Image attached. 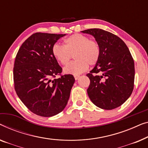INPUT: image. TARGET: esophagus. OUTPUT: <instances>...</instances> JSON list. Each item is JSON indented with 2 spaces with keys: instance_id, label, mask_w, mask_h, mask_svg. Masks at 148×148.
<instances>
[{
  "instance_id": "esophagus-1",
  "label": "esophagus",
  "mask_w": 148,
  "mask_h": 148,
  "mask_svg": "<svg viewBox=\"0 0 148 148\" xmlns=\"http://www.w3.org/2000/svg\"><path fill=\"white\" fill-rule=\"evenodd\" d=\"M74 78H75V80H78L79 77H80V76H79V75H74Z\"/></svg>"
}]
</instances>
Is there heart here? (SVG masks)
Listing matches in <instances>:
<instances>
[{
  "mask_svg": "<svg viewBox=\"0 0 148 148\" xmlns=\"http://www.w3.org/2000/svg\"><path fill=\"white\" fill-rule=\"evenodd\" d=\"M54 58L66 66L74 55V62L64 68L65 74L77 75L88 69V64L94 66L99 62L101 50L97 41L86 35L75 33L64 39V45L54 44L51 49Z\"/></svg>",
  "mask_w": 148,
  "mask_h": 148,
  "instance_id": "obj_1",
  "label": "heart"
}]
</instances>
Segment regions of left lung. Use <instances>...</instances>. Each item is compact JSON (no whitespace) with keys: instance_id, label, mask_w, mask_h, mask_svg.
<instances>
[{"instance_id":"left-lung-1","label":"left lung","mask_w":148,"mask_h":148,"mask_svg":"<svg viewBox=\"0 0 148 148\" xmlns=\"http://www.w3.org/2000/svg\"><path fill=\"white\" fill-rule=\"evenodd\" d=\"M82 32L94 36L101 50L99 62L86 74L90 81L87 89L88 97L101 109L119 107L134 90L135 66L132 54L124 41L113 33L101 29Z\"/></svg>"}]
</instances>
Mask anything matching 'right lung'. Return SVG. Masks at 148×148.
Instances as JSON below:
<instances>
[{"label": "right lung", "instance_id": "obj_1", "mask_svg": "<svg viewBox=\"0 0 148 148\" xmlns=\"http://www.w3.org/2000/svg\"><path fill=\"white\" fill-rule=\"evenodd\" d=\"M65 34L35 33L16 53L13 68L14 90L29 110L41 116H52L64 109L75 79L61 75L62 68L52 55L53 45ZM60 75L59 79H55Z\"/></svg>", "mask_w": 148, "mask_h": 148}]
</instances>
